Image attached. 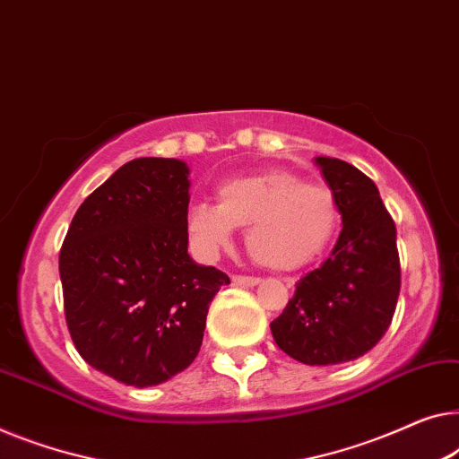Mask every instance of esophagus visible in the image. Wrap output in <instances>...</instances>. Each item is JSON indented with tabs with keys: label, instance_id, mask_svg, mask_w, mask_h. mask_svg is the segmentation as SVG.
Masks as SVG:
<instances>
[{
	"label": "esophagus",
	"instance_id": "obj_1",
	"mask_svg": "<svg viewBox=\"0 0 459 459\" xmlns=\"http://www.w3.org/2000/svg\"><path fill=\"white\" fill-rule=\"evenodd\" d=\"M231 281H234L236 285H256L261 279L258 277H250V275H231Z\"/></svg>",
	"mask_w": 459,
	"mask_h": 459
}]
</instances>
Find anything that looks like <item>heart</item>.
I'll return each instance as SVG.
<instances>
[{
	"label": "heart",
	"instance_id": "heart-1",
	"mask_svg": "<svg viewBox=\"0 0 459 459\" xmlns=\"http://www.w3.org/2000/svg\"><path fill=\"white\" fill-rule=\"evenodd\" d=\"M340 221L335 195L283 169L231 178L217 186V207L192 204L186 215L190 240L213 256L246 228V248L258 264L291 271L310 263L331 242Z\"/></svg>",
	"mask_w": 459,
	"mask_h": 459
}]
</instances>
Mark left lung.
<instances>
[{
    "label": "left lung",
    "mask_w": 459,
    "mask_h": 459,
    "mask_svg": "<svg viewBox=\"0 0 459 459\" xmlns=\"http://www.w3.org/2000/svg\"><path fill=\"white\" fill-rule=\"evenodd\" d=\"M343 230L323 267L296 283L271 323L285 354L310 367L356 360L389 329L402 285L395 223L368 176L342 159L316 157Z\"/></svg>",
    "instance_id": "obj_1"
}]
</instances>
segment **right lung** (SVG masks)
<instances>
[{
    "label": "right lung",
    "mask_w": 459,
    "mask_h": 459,
    "mask_svg": "<svg viewBox=\"0 0 459 459\" xmlns=\"http://www.w3.org/2000/svg\"><path fill=\"white\" fill-rule=\"evenodd\" d=\"M188 188L184 161H128L84 198L59 250L78 354L132 387L159 385L195 362L209 304L230 283L188 255Z\"/></svg>",
    "instance_id": "obj_1"
}]
</instances>
